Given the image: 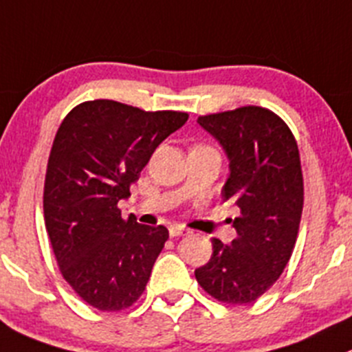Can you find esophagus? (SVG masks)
I'll use <instances>...</instances> for the list:
<instances>
[{
    "label": "esophagus",
    "mask_w": 352,
    "mask_h": 352,
    "mask_svg": "<svg viewBox=\"0 0 352 352\" xmlns=\"http://www.w3.org/2000/svg\"><path fill=\"white\" fill-rule=\"evenodd\" d=\"M168 232H170V237H182V235L190 234V232L187 230V228L180 227V225H172V227L168 228Z\"/></svg>",
    "instance_id": "34e87169"
}]
</instances>
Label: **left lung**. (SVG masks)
I'll use <instances>...</instances> for the list:
<instances>
[{
	"instance_id": "8db88e82",
	"label": "left lung",
	"mask_w": 352,
	"mask_h": 352,
	"mask_svg": "<svg viewBox=\"0 0 352 352\" xmlns=\"http://www.w3.org/2000/svg\"><path fill=\"white\" fill-rule=\"evenodd\" d=\"M228 160L221 199L241 210L230 244L213 239V254L194 272L197 284L230 305L256 301L277 282L298 239L302 172L298 142L267 108L242 107L197 118Z\"/></svg>"
}]
</instances>
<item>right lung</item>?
I'll use <instances>...</instances> for the list:
<instances>
[{
    "label": "right lung",
    "mask_w": 352,
    "mask_h": 352,
    "mask_svg": "<svg viewBox=\"0 0 352 352\" xmlns=\"http://www.w3.org/2000/svg\"><path fill=\"white\" fill-rule=\"evenodd\" d=\"M189 115L144 111L111 100L85 101L54 135L44 180V221L65 280L101 311L129 308L144 292L168 230L124 220L155 149Z\"/></svg>",
    "instance_id": "add662e5"
}]
</instances>
